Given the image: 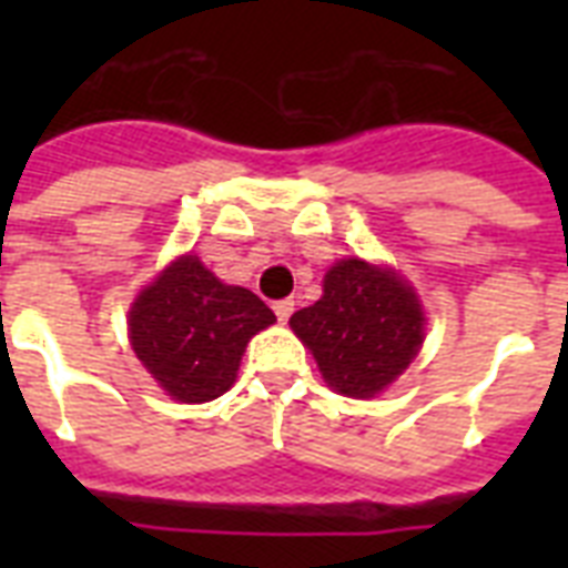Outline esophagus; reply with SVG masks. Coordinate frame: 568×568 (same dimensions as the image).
<instances>
[{"instance_id": "1", "label": "esophagus", "mask_w": 568, "mask_h": 568, "mask_svg": "<svg viewBox=\"0 0 568 568\" xmlns=\"http://www.w3.org/2000/svg\"><path fill=\"white\" fill-rule=\"evenodd\" d=\"M274 312H276V318H280L285 324V321L292 318V312H294V301H292V297H285V301H276L274 303Z\"/></svg>"}]
</instances>
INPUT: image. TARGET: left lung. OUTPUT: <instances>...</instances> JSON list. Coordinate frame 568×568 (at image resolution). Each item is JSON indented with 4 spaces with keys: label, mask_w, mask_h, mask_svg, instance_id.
<instances>
[{
    "label": "left lung",
    "mask_w": 568,
    "mask_h": 568,
    "mask_svg": "<svg viewBox=\"0 0 568 568\" xmlns=\"http://www.w3.org/2000/svg\"><path fill=\"white\" fill-rule=\"evenodd\" d=\"M424 321L422 301L404 276L363 258H342L324 276L321 301L294 312L288 324L329 388L374 397L415 359Z\"/></svg>",
    "instance_id": "obj_1"
}]
</instances>
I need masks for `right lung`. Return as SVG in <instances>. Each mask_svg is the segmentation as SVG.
<instances>
[{
    "instance_id": "add662e5",
    "label": "right lung",
    "mask_w": 568,
    "mask_h": 568,
    "mask_svg": "<svg viewBox=\"0 0 568 568\" xmlns=\"http://www.w3.org/2000/svg\"><path fill=\"white\" fill-rule=\"evenodd\" d=\"M276 315L241 285H226L196 256L164 267L129 310L132 351L182 404H205L235 383L244 347Z\"/></svg>"
}]
</instances>
